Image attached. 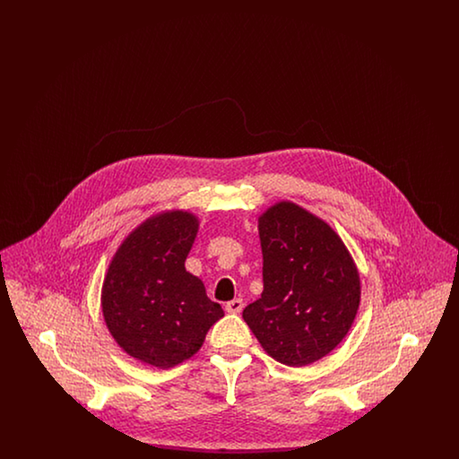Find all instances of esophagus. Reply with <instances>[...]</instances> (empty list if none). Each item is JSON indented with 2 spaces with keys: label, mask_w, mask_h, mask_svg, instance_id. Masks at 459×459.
I'll return each instance as SVG.
<instances>
[{
  "label": "esophagus",
  "mask_w": 459,
  "mask_h": 459,
  "mask_svg": "<svg viewBox=\"0 0 459 459\" xmlns=\"http://www.w3.org/2000/svg\"><path fill=\"white\" fill-rule=\"evenodd\" d=\"M242 307H244V301L242 299H232V301H229L225 305V311L227 313H240Z\"/></svg>",
  "instance_id": "34e87169"
}]
</instances>
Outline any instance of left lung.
I'll return each instance as SVG.
<instances>
[{"instance_id":"left-lung-1","label":"left lung","mask_w":459,"mask_h":459,"mask_svg":"<svg viewBox=\"0 0 459 459\" xmlns=\"http://www.w3.org/2000/svg\"><path fill=\"white\" fill-rule=\"evenodd\" d=\"M262 298L242 318L273 359L305 367L350 332L359 306V275L341 238L294 203L260 217Z\"/></svg>"}]
</instances>
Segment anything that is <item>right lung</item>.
Returning <instances> with one entry per match:
<instances>
[{
    "label": "right lung",
    "mask_w": 459,
    "mask_h": 459,
    "mask_svg": "<svg viewBox=\"0 0 459 459\" xmlns=\"http://www.w3.org/2000/svg\"><path fill=\"white\" fill-rule=\"evenodd\" d=\"M197 219L170 212L146 220L115 253L101 292L109 333L132 358L172 368L191 358L223 316L184 263Z\"/></svg>",
    "instance_id": "1"
}]
</instances>
